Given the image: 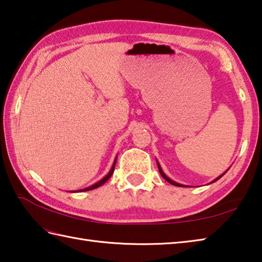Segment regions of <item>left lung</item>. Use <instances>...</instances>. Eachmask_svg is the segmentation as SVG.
Listing matches in <instances>:
<instances>
[{"label": "left lung", "mask_w": 262, "mask_h": 262, "mask_svg": "<svg viewBox=\"0 0 262 262\" xmlns=\"http://www.w3.org/2000/svg\"><path fill=\"white\" fill-rule=\"evenodd\" d=\"M158 168H159V172H161V175L163 176V178L165 179V180H166L167 181V182L168 183H170V184H173V185H176V186H182V185H181V184H179V183H176V182H174V181H172V180H169L168 178H167V176L166 175H165L164 173H163V170H162V168H161V166H159V164H158ZM222 178V175L220 176V178H218V179H221ZM218 179H216L215 181H217Z\"/></svg>", "instance_id": "obj_1"}]
</instances>
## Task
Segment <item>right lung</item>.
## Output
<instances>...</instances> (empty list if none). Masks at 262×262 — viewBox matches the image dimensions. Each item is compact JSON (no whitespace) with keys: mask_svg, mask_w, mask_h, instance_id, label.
Masks as SVG:
<instances>
[{"mask_svg":"<svg viewBox=\"0 0 262 262\" xmlns=\"http://www.w3.org/2000/svg\"><path fill=\"white\" fill-rule=\"evenodd\" d=\"M116 162V161H115ZM115 162H114V164H113V167H112V169L110 170V173L105 176V178L103 179V180H100L99 182H97V183H95L94 185H92V186H89V188H87V189H83V190H80V191H89V190H94V189H96V188H99L100 185H103L106 181H107L111 176H112V174L114 173V167H115Z\"/></svg>","mask_w":262,"mask_h":262,"instance_id":"1","label":"right lung"}]
</instances>
